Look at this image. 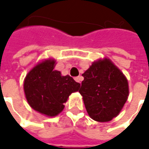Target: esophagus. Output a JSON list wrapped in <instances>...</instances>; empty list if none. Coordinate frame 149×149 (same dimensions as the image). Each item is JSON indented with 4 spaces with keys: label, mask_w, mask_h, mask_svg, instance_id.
I'll use <instances>...</instances> for the list:
<instances>
[{
    "label": "esophagus",
    "mask_w": 149,
    "mask_h": 149,
    "mask_svg": "<svg viewBox=\"0 0 149 149\" xmlns=\"http://www.w3.org/2000/svg\"><path fill=\"white\" fill-rule=\"evenodd\" d=\"M75 81L78 82V83H81V81H83V77H81V76H79V77H75Z\"/></svg>",
    "instance_id": "esophagus-1"
}]
</instances>
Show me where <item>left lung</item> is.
Listing matches in <instances>:
<instances>
[{
  "label": "left lung",
  "instance_id": "left-lung-1",
  "mask_svg": "<svg viewBox=\"0 0 149 149\" xmlns=\"http://www.w3.org/2000/svg\"><path fill=\"white\" fill-rule=\"evenodd\" d=\"M79 93L91 118L108 122L118 115L128 99V81L109 59L93 62L82 74Z\"/></svg>",
  "mask_w": 149,
  "mask_h": 149
}]
</instances>
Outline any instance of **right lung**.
<instances>
[{
	"mask_svg": "<svg viewBox=\"0 0 149 149\" xmlns=\"http://www.w3.org/2000/svg\"><path fill=\"white\" fill-rule=\"evenodd\" d=\"M56 61L45 60L29 71L24 81L28 103L43 115L55 116L62 112L69 95L77 92L81 84L70 76L54 70Z\"/></svg>",
	"mask_w": 149,
	"mask_h": 149,
	"instance_id": "add662e5",
	"label": "right lung"
}]
</instances>
